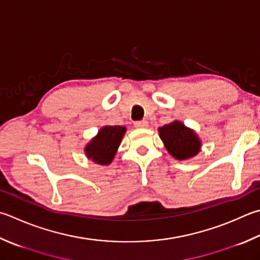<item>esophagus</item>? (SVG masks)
Instances as JSON below:
<instances>
[{
	"mask_svg": "<svg viewBox=\"0 0 260 260\" xmlns=\"http://www.w3.org/2000/svg\"><path fill=\"white\" fill-rule=\"evenodd\" d=\"M135 126H136V128H139V129H146L147 126H148V122H147L146 120L137 121V122H135Z\"/></svg>",
	"mask_w": 260,
	"mask_h": 260,
	"instance_id": "1",
	"label": "esophagus"
}]
</instances>
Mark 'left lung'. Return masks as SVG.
<instances>
[{"label": "left lung", "instance_id": "left-lung-1", "mask_svg": "<svg viewBox=\"0 0 260 260\" xmlns=\"http://www.w3.org/2000/svg\"><path fill=\"white\" fill-rule=\"evenodd\" d=\"M159 138L169 154L179 160H185L198 155L202 148V140L196 131L185 126L179 120L172 121L158 128Z\"/></svg>", "mask_w": 260, "mask_h": 260}]
</instances>
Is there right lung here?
I'll return each instance as SVG.
<instances>
[{
  "label": "right lung",
  "mask_w": 260,
  "mask_h": 260,
  "mask_svg": "<svg viewBox=\"0 0 260 260\" xmlns=\"http://www.w3.org/2000/svg\"><path fill=\"white\" fill-rule=\"evenodd\" d=\"M126 132L125 126L104 125L85 146L88 159L99 165H110L114 159L121 141Z\"/></svg>",
  "instance_id": "right-lung-1"
}]
</instances>
